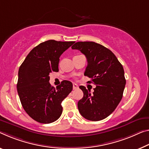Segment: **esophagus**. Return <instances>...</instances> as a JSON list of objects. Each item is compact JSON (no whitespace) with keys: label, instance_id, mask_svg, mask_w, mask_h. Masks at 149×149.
I'll return each instance as SVG.
<instances>
[{"label":"esophagus","instance_id":"1","mask_svg":"<svg viewBox=\"0 0 149 149\" xmlns=\"http://www.w3.org/2000/svg\"><path fill=\"white\" fill-rule=\"evenodd\" d=\"M72 87H73V90H76V89L79 88V86H78V84L74 83L72 85Z\"/></svg>","mask_w":149,"mask_h":149}]
</instances>
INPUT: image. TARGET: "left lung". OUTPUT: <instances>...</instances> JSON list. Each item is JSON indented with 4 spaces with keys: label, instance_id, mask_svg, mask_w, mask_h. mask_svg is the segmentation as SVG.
Segmentation results:
<instances>
[{
    "label": "left lung",
    "instance_id": "8db88e82",
    "mask_svg": "<svg viewBox=\"0 0 149 149\" xmlns=\"http://www.w3.org/2000/svg\"><path fill=\"white\" fill-rule=\"evenodd\" d=\"M84 54L87 59L84 76L96 85L93 94L84 86L79 88L83 97L78 109L86 119L98 121L109 116L122 99L126 80L122 65L113 52L95 42H77L71 47Z\"/></svg>",
    "mask_w": 149,
    "mask_h": 149
}]
</instances>
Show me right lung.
Masks as SVG:
<instances>
[{
	"label": "right lung",
	"mask_w": 149,
	"mask_h": 149,
	"mask_svg": "<svg viewBox=\"0 0 149 149\" xmlns=\"http://www.w3.org/2000/svg\"><path fill=\"white\" fill-rule=\"evenodd\" d=\"M74 41L49 40L29 52L19 70L17 91L22 106L31 117L49 124L60 117L61 102L72 90V84L63 81L56 88L49 83V75L58 71L59 58Z\"/></svg>",
	"instance_id": "obj_1"
}]
</instances>
